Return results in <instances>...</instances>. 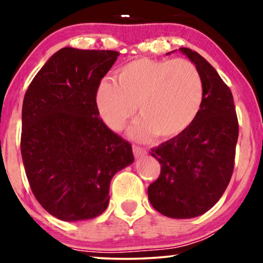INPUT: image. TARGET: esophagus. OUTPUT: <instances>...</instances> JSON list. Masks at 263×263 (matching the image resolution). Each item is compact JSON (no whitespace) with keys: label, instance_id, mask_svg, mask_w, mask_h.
<instances>
[{"label":"esophagus","instance_id":"1","mask_svg":"<svg viewBox=\"0 0 263 263\" xmlns=\"http://www.w3.org/2000/svg\"><path fill=\"white\" fill-rule=\"evenodd\" d=\"M133 153H134V156L136 158H140V157L146 156L147 151L145 148H142V147L138 146V145H133Z\"/></svg>","mask_w":263,"mask_h":263}]
</instances>
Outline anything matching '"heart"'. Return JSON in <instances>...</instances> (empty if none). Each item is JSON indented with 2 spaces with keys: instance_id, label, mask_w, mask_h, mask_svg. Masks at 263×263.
Instances as JSON below:
<instances>
[{
  "instance_id": "1",
  "label": "heart",
  "mask_w": 263,
  "mask_h": 263,
  "mask_svg": "<svg viewBox=\"0 0 263 263\" xmlns=\"http://www.w3.org/2000/svg\"><path fill=\"white\" fill-rule=\"evenodd\" d=\"M116 82L103 81L96 103L103 121L120 132L134 116L141 117L133 135L146 140L175 139L182 135L199 114L203 99L200 73L186 60L138 59L122 66Z\"/></svg>"
}]
</instances>
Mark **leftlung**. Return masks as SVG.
Here are the masks:
<instances>
[{
    "instance_id": "obj_1",
    "label": "left lung",
    "mask_w": 263,
    "mask_h": 263,
    "mask_svg": "<svg viewBox=\"0 0 263 263\" xmlns=\"http://www.w3.org/2000/svg\"><path fill=\"white\" fill-rule=\"evenodd\" d=\"M200 73L203 99L193 124L177 138L152 148L160 175L148 186L154 210L176 219L203 214L218 202L235 166L238 120L231 89L192 49L181 48Z\"/></svg>"
}]
</instances>
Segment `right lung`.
<instances>
[{"mask_svg": "<svg viewBox=\"0 0 263 263\" xmlns=\"http://www.w3.org/2000/svg\"><path fill=\"white\" fill-rule=\"evenodd\" d=\"M118 55L61 49L25 93L20 140L25 172L42 207L63 221L102 214L111 178L134 161L132 145L106 127L96 103L97 88Z\"/></svg>", "mask_w": 263, "mask_h": 263, "instance_id": "right-lung-1", "label": "right lung"}]
</instances>
